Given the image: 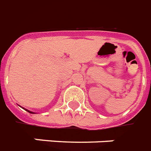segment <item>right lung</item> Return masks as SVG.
Returning a JSON list of instances; mask_svg holds the SVG:
<instances>
[{"mask_svg":"<svg viewBox=\"0 0 151 151\" xmlns=\"http://www.w3.org/2000/svg\"><path fill=\"white\" fill-rule=\"evenodd\" d=\"M26 111H27L28 112H29V113H32V114H34V112H32V111H28V110L26 109Z\"/></svg>","mask_w":151,"mask_h":151,"instance_id":"1","label":"right lung"}]
</instances>
